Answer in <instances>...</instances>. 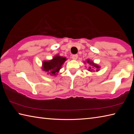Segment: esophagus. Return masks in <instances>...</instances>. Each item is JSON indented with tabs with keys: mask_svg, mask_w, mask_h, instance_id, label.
I'll list each match as a JSON object with an SVG mask.
<instances>
[{
	"mask_svg": "<svg viewBox=\"0 0 134 134\" xmlns=\"http://www.w3.org/2000/svg\"><path fill=\"white\" fill-rule=\"evenodd\" d=\"M72 59H73V60H77L78 58V55L77 54H74V55H72L71 57Z\"/></svg>",
	"mask_w": 134,
	"mask_h": 134,
	"instance_id": "obj_1",
	"label": "esophagus"
}]
</instances>
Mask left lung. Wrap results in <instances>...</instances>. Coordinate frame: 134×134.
Masks as SVG:
<instances>
[{
  "instance_id": "obj_1",
  "label": "left lung",
  "mask_w": 134,
  "mask_h": 134,
  "mask_svg": "<svg viewBox=\"0 0 134 134\" xmlns=\"http://www.w3.org/2000/svg\"><path fill=\"white\" fill-rule=\"evenodd\" d=\"M87 63H89V64H90V65H91L92 67H96V69H98L99 68V66H98V65H96V64H94V63H93V62H90L89 60H87ZM92 68L91 67H89V71H92ZM97 71H98V70H97Z\"/></svg>"
}]
</instances>
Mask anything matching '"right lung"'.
<instances>
[{
    "label": "right lung",
    "mask_w": 134,
    "mask_h": 134,
    "mask_svg": "<svg viewBox=\"0 0 134 134\" xmlns=\"http://www.w3.org/2000/svg\"><path fill=\"white\" fill-rule=\"evenodd\" d=\"M65 60L66 58L65 57L56 55L54 57L53 60L43 62L42 69L44 71L48 72V74H50L51 75H55Z\"/></svg>",
    "instance_id": "add662e5"
}]
</instances>
